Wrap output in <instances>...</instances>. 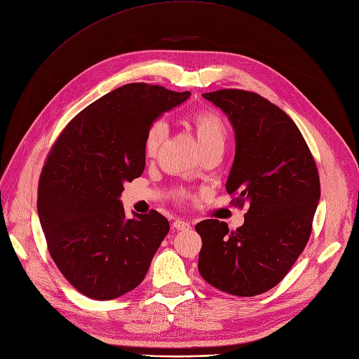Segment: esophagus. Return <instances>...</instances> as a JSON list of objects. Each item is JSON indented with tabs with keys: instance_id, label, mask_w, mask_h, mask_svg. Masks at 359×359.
I'll use <instances>...</instances> for the list:
<instances>
[{
	"instance_id": "obj_1",
	"label": "esophagus",
	"mask_w": 359,
	"mask_h": 359,
	"mask_svg": "<svg viewBox=\"0 0 359 359\" xmlns=\"http://www.w3.org/2000/svg\"><path fill=\"white\" fill-rule=\"evenodd\" d=\"M172 225H174V228H175L177 231H189V229L191 228V225L189 224V222H185V220H182V219H175Z\"/></svg>"
}]
</instances>
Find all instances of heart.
Here are the masks:
<instances>
[{
	"mask_svg": "<svg viewBox=\"0 0 359 359\" xmlns=\"http://www.w3.org/2000/svg\"><path fill=\"white\" fill-rule=\"evenodd\" d=\"M189 123L196 134V139L201 151L212 149H224L226 143V126L216 112L203 109L193 114ZM166 139V124L163 121L153 123L146 134L144 153L146 156L156 155V151ZM178 197H185L184 193H178Z\"/></svg>",
	"mask_w": 359,
	"mask_h": 359,
	"instance_id": "heart-1",
	"label": "heart"
}]
</instances>
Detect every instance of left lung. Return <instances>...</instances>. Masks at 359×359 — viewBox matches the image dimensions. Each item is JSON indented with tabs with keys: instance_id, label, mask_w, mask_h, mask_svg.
Instances as JSON below:
<instances>
[{
	"instance_id": "left-lung-1",
	"label": "left lung",
	"mask_w": 359,
	"mask_h": 359,
	"mask_svg": "<svg viewBox=\"0 0 359 359\" xmlns=\"http://www.w3.org/2000/svg\"><path fill=\"white\" fill-rule=\"evenodd\" d=\"M203 97L233 128L226 191L247 213L236 231L216 219L196 225L203 241L198 271L220 291L254 297L276 286L309 243L320 200L317 166L295 123L267 99L238 89Z\"/></svg>"
}]
</instances>
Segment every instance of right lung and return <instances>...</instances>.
I'll return each instance as SVG.
<instances>
[{"label": "right lung", "mask_w": 359, "mask_h": 359, "mask_svg": "<svg viewBox=\"0 0 359 359\" xmlns=\"http://www.w3.org/2000/svg\"><path fill=\"white\" fill-rule=\"evenodd\" d=\"M190 95L124 84L73 118L48 155L41 226L50 257L83 295L114 299L144 279L169 222L156 210L127 217L119 197L124 182L143 174L149 127Z\"/></svg>", "instance_id": "add662e5"}]
</instances>
